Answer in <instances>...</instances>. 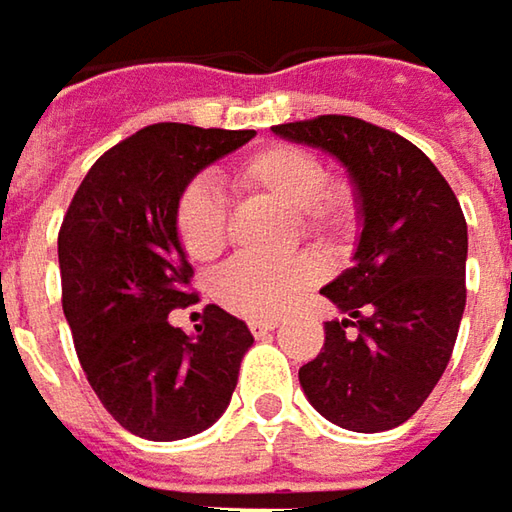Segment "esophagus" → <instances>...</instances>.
<instances>
[{
  "label": "esophagus",
  "mask_w": 512,
  "mask_h": 512,
  "mask_svg": "<svg viewBox=\"0 0 512 512\" xmlns=\"http://www.w3.org/2000/svg\"><path fill=\"white\" fill-rule=\"evenodd\" d=\"M279 327V321H273V318H259V321H250V332L256 335V338H262L267 332H273V329Z\"/></svg>",
  "instance_id": "34e87169"
}]
</instances>
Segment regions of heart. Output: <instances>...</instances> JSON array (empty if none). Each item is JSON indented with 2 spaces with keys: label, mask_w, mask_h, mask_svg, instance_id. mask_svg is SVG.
<instances>
[{
  "label": "heart",
  "mask_w": 512,
  "mask_h": 512,
  "mask_svg": "<svg viewBox=\"0 0 512 512\" xmlns=\"http://www.w3.org/2000/svg\"><path fill=\"white\" fill-rule=\"evenodd\" d=\"M239 180L296 211L304 231L324 245H344L358 228V205L344 185H327L324 163L298 146H267L239 166ZM177 236L194 262L225 248V200L208 180L185 185L177 202ZM321 279V264L307 253L287 262L236 259L216 276V298L248 318H276L298 304Z\"/></svg>",
  "instance_id": "1"
}]
</instances>
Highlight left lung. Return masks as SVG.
I'll return each mask as SVG.
<instances>
[{
    "instance_id": "left-lung-1",
    "label": "left lung",
    "mask_w": 512,
    "mask_h": 512,
    "mask_svg": "<svg viewBox=\"0 0 512 512\" xmlns=\"http://www.w3.org/2000/svg\"><path fill=\"white\" fill-rule=\"evenodd\" d=\"M273 135L346 168L360 236L352 267L321 287L344 318L324 324L318 358L298 369L310 406L346 431L403 425L434 392L465 312L468 225L451 185L406 137L321 115Z\"/></svg>"
}]
</instances>
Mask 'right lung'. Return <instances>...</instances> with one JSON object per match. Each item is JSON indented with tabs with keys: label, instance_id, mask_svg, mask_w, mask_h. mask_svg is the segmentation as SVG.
<instances>
[{
	"label": "right lung",
	"instance_id": "1",
	"mask_svg": "<svg viewBox=\"0 0 512 512\" xmlns=\"http://www.w3.org/2000/svg\"><path fill=\"white\" fill-rule=\"evenodd\" d=\"M256 132L154 123L109 149L78 185L58 233L64 315L98 400L143 440L194 437L225 414L253 346L245 321L216 304L188 335L191 264L177 202L202 168Z\"/></svg>",
	"mask_w": 512,
	"mask_h": 512
}]
</instances>
